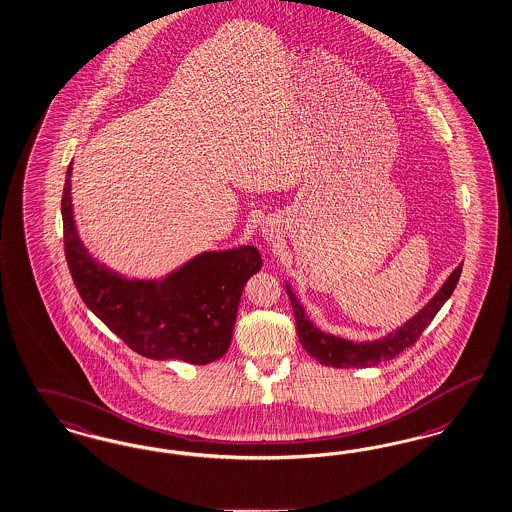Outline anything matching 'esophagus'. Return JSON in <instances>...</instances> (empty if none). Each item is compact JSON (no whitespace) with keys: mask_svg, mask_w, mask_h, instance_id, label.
Listing matches in <instances>:
<instances>
[{"mask_svg":"<svg viewBox=\"0 0 512 512\" xmlns=\"http://www.w3.org/2000/svg\"><path fill=\"white\" fill-rule=\"evenodd\" d=\"M263 236H265L266 242H274V238L278 236V230L274 229V225L266 223L263 225Z\"/></svg>","mask_w":512,"mask_h":512,"instance_id":"esophagus-1","label":"esophagus"}]
</instances>
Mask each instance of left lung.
I'll return each instance as SVG.
<instances>
[{"label": "left lung", "mask_w": 512, "mask_h": 512, "mask_svg": "<svg viewBox=\"0 0 512 512\" xmlns=\"http://www.w3.org/2000/svg\"><path fill=\"white\" fill-rule=\"evenodd\" d=\"M461 268L463 263H459L458 268L448 276V280L439 289V293L429 300L414 318L408 319L405 325L399 327L395 333H389L386 338L374 340V342H352V340L319 331L306 316L304 308L300 306L299 299L293 295L291 287L285 285V291L293 306L300 344L312 357H316L321 365L335 367V369H350V367L363 369V367H374L389 361L406 348H410L420 338L423 329L433 321L437 312L441 310L442 304L454 293L461 276Z\"/></svg>", "instance_id": "left-lung-1"}]
</instances>
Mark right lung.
<instances>
[{
    "instance_id": "1",
    "label": "right lung",
    "mask_w": 512,
    "mask_h": 512,
    "mask_svg": "<svg viewBox=\"0 0 512 512\" xmlns=\"http://www.w3.org/2000/svg\"><path fill=\"white\" fill-rule=\"evenodd\" d=\"M71 164L62 193L64 251L71 278L94 316L149 359L208 365L229 350L240 297L263 266L257 247L208 251L162 282L126 280L98 265L77 236Z\"/></svg>"
}]
</instances>
